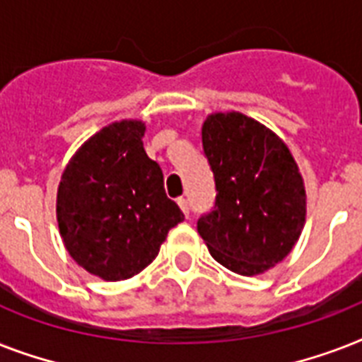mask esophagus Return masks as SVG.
I'll list each match as a JSON object with an SVG mask.
<instances>
[{
  "label": "esophagus",
  "mask_w": 362,
  "mask_h": 362,
  "mask_svg": "<svg viewBox=\"0 0 362 362\" xmlns=\"http://www.w3.org/2000/svg\"><path fill=\"white\" fill-rule=\"evenodd\" d=\"M176 203H178V206H180V210L182 212H184V216H189V204H187V199H184V197H178L176 199Z\"/></svg>",
  "instance_id": "34e87169"
}]
</instances>
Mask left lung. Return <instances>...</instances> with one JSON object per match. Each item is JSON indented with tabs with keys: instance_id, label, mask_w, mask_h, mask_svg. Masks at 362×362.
<instances>
[{
	"instance_id": "8db88e82",
	"label": "left lung",
	"mask_w": 362,
	"mask_h": 362,
	"mask_svg": "<svg viewBox=\"0 0 362 362\" xmlns=\"http://www.w3.org/2000/svg\"><path fill=\"white\" fill-rule=\"evenodd\" d=\"M201 135L218 193L199 235L226 269L263 274L291 252L306 221L297 161L274 131L235 110L206 116Z\"/></svg>"
}]
</instances>
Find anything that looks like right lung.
<instances>
[{
  "label": "right lung",
  "instance_id": "obj_1",
  "mask_svg": "<svg viewBox=\"0 0 362 362\" xmlns=\"http://www.w3.org/2000/svg\"><path fill=\"white\" fill-rule=\"evenodd\" d=\"M146 125L120 120L92 135L58 186L59 235L76 264L101 280L133 278L152 263L170 227L184 220L163 173L142 146Z\"/></svg>",
  "mask_w": 362,
  "mask_h": 362
}]
</instances>
